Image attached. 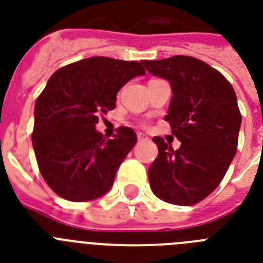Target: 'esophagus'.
<instances>
[{"mask_svg":"<svg viewBox=\"0 0 263 263\" xmlns=\"http://www.w3.org/2000/svg\"><path fill=\"white\" fill-rule=\"evenodd\" d=\"M148 138L144 134H142V132H138V140H147Z\"/></svg>","mask_w":263,"mask_h":263,"instance_id":"esophagus-1","label":"esophagus"}]
</instances>
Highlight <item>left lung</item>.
Masks as SVG:
<instances>
[{"mask_svg": "<svg viewBox=\"0 0 263 263\" xmlns=\"http://www.w3.org/2000/svg\"><path fill=\"white\" fill-rule=\"evenodd\" d=\"M143 65L172 87L165 120L181 142L173 150L153 138L158 157L148 168L150 187L164 202L195 204L218 187L236 154L241 125L236 94L220 72L194 57L146 60Z\"/></svg>", "mask_w": 263, "mask_h": 263, "instance_id": "8db88e82", "label": "left lung"}]
</instances>
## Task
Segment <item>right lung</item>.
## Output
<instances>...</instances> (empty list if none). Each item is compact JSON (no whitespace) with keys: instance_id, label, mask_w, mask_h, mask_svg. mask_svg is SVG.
I'll return each instance as SVG.
<instances>
[{"instance_id":"add662e5","label":"right lung","mask_w":263,"mask_h":263,"mask_svg":"<svg viewBox=\"0 0 263 263\" xmlns=\"http://www.w3.org/2000/svg\"><path fill=\"white\" fill-rule=\"evenodd\" d=\"M144 73L136 61L90 57L50 76L35 102L32 147L41 175L57 195L87 202L110 190L136 134L120 127L105 140L95 124L115 109L120 88Z\"/></svg>"}]
</instances>
